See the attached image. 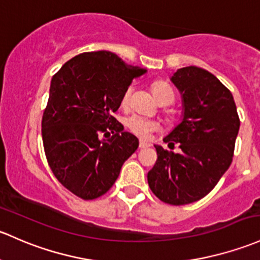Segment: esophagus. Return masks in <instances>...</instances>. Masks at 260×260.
Wrapping results in <instances>:
<instances>
[{
    "label": "esophagus",
    "instance_id": "1",
    "mask_svg": "<svg viewBox=\"0 0 260 260\" xmlns=\"http://www.w3.org/2000/svg\"><path fill=\"white\" fill-rule=\"evenodd\" d=\"M151 144L148 143V142H144V141H139V148H147V147H149Z\"/></svg>",
    "mask_w": 260,
    "mask_h": 260
}]
</instances>
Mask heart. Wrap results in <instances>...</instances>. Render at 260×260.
I'll return each instance as SVG.
<instances>
[{"label": "heart", "mask_w": 260, "mask_h": 260, "mask_svg": "<svg viewBox=\"0 0 260 260\" xmlns=\"http://www.w3.org/2000/svg\"><path fill=\"white\" fill-rule=\"evenodd\" d=\"M152 92L160 105H171L174 101V98H176V93H174L173 88L168 83H166V82H154L152 84ZM132 93L133 86H128L122 95L123 107H127L129 105ZM125 127L128 128L131 133L143 139H147L153 132H157L159 129V124L157 122L144 118V117L138 116V114H133V116L128 117L125 119Z\"/></svg>", "instance_id": "heart-1"}]
</instances>
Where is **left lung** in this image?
<instances>
[{"mask_svg":"<svg viewBox=\"0 0 260 260\" xmlns=\"http://www.w3.org/2000/svg\"><path fill=\"white\" fill-rule=\"evenodd\" d=\"M182 93V122L155 146L157 160L148 172L149 188L162 202L183 206L199 201L217 185L233 160L239 116L231 91L203 68L189 66L171 78Z\"/></svg>","mask_w":260,"mask_h":260,"instance_id":"8db88e82","label":"left lung"}]
</instances>
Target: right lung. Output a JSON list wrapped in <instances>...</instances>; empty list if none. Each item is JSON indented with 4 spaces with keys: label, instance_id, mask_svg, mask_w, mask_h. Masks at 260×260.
I'll list each match as a JSON object with an SVG mask.
<instances>
[{
    "label": "right lung",
    "instance_id": "add662e5",
    "mask_svg": "<svg viewBox=\"0 0 260 260\" xmlns=\"http://www.w3.org/2000/svg\"><path fill=\"white\" fill-rule=\"evenodd\" d=\"M144 72L97 51L73 57L52 77L42 117L45 154L57 180L78 198L107 193L138 148L113 113L124 89Z\"/></svg>",
    "mask_w": 260,
    "mask_h": 260
}]
</instances>
